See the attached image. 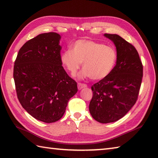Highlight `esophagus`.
I'll return each instance as SVG.
<instances>
[{
  "label": "esophagus",
  "mask_w": 158,
  "mask_h": 158,
  "mask_svg": "<svg viewBox=\"0 0 158 158\" xmlns=\"http://www.w3.org/2000/svg\"><path fill=\"white\" fill-rule=\"evenodd\" d=\"M78 85V89H81L83 88L87 87V85L85 84V83H78V85Z\"/></svg>",
  "instance_id": "34e87169"
}]
</instances>
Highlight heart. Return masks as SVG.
Segmentation results:
<instances>
[{
    "label": "heart",
    "mask_w": 158,
    "mask_h": 158,
    "mask_svg": "<svg viewBox=\"0 0 158 158\" xmlns=\"http://www.w3.org/2000/svg\"><path fill=\"white\" fill-rule=\"evenodd\" d=\"M117 52L112 46L89 40H79L61 55V62L72 75L83 63L81 75L101 80L110 75L116 66Z\"/></svg>",
    "instance_id": "b5f03b06"
}]
</instances>
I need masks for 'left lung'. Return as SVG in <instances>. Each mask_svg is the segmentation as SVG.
Returning a JSON list of instances; mask_svg holds the SVG:
<instances>
[{
	"label": "left lung",
	"mask_w": 158,
	"mask_h": 158,
	"mask_svg": "<svg viewBox=\"0 0 158 158\" xmlns=\"http://www.w3.org/2000/svg\"><path fill=\"white\" fill-rule=\"evenodd\" d=\"M104 35L114 43L118 57L110 75L92 86L89 110L97 121L109 123L123 118L137 101L143 66L131 43L116 34Z\"/></svg>",
	"instance_id": "obj_1"
}]
</instances>
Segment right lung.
<instances>
[{
  "label": "right lung",
  "instance_id": "add662e5",
  "mask_svg": "<svg viewBox=\"0 0 158 158\" xmlns=\"http://www.w3.org/2000/svg\"><path fill=\"white\" fill-rule=\"evenodd\" d=\"M60 35L40 34L18 52L14 79L21 106L33 118L51 123L63 116L68 102L77 92V84L61 62Z\"/></svg>",
  "mask_w": 158,
  "mask_h": 158
}]
</instances>
